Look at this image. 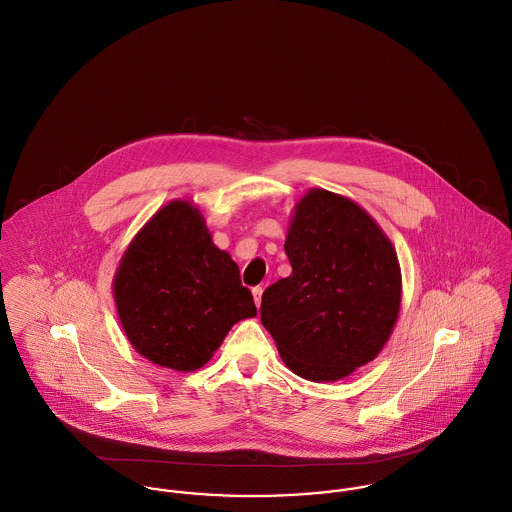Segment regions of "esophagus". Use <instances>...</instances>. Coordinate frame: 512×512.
<instances>
[{"label":"esophagus","mask_w":512,"mask_h":512,"mask_svg":"<svg viewBox=\"0 0 512 512\" xmlns=\"http://www.w3.org/2000/svg\"><path fill=\"white\" fill-rule=\"evenodd\" d=\"M261 295H263V287H253V299L257 307H261Z\"/></svg>","instance_id":"34e87169"}]
</instances>
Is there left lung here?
I'll list each match as a JSON object with an SVG mask.
<instances>
[{"mask_svg":"<svg viewBox=\"0 0 512 512\" xmlns=\"http://www.w3.org/2000/svg\"><path fill=\"white\" fill-rule=\"evenodd\" d=\"M293 273L265 289L261 322L285 364L312 382H334L374 360L402 301L396 251L348 198L310 190L285 241Z\"/></svg>","mask_w":512,"mask_h":512,"instance_id":"8db88e82","label":"left lung"}]
</instances>
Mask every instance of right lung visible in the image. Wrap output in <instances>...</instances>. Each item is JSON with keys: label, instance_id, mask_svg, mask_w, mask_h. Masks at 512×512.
<instances>
[{"label": "right lung", "instance_id": "obj_1", "mask_svg": "<svg viewBox=\"0 0 512 512\" xmlns=\"http://www.w3.org/2000/svg\"><path fill=\"white\" fill-rule=\"evenodd\" d=\"M114 301L132 346L180 372L202 368L235 322L257 314L237 263L213 245L188 202L162 207L134 237L114 277Z\"/></svg>", "mask_w": 512, "mask_h": 512}]
</instances>
